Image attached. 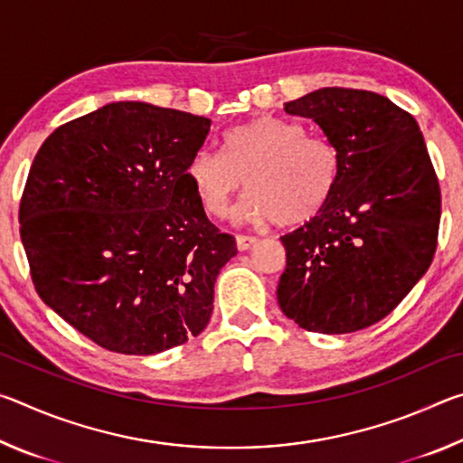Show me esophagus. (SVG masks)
<instances>
[{
	"label": "esophagus",
	"mask_w": 463,
	"mask_h": 463,
	"mask_svg": "<svg viewBox=\"0 0 463 463\" xmlns=\"http://www.w3.org/2000/svg\"><path fill=\"white\" fill-rule=\"evenodd\" d=\"M257 242V237H250V234H237V247L239 250H247Z\"/></svg>",
	"instance_id": "esophagus-1"
}]
</instances>
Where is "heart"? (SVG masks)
Wrapping results in <instances>:
<instances>
[{
	"instance_id": "b5f03b06",
	"label": "heart",
	"mask_w": 463,
	"mask_h": 463,
	"mask_svg": "<svg viewBox=\"0 0 463 463\" xmlns=\"http://www.w3.org/2000/svg\"><path fill=\"white\" fill-rule=\"evenodd\" d=\"M221 153L202 148L187 165V182L202 210L222 218L245 187L239 216L253 222L302 224L323 210L339 179V151L302 124L257 116L226 130Z\"/></svg>"
}]
</instances>
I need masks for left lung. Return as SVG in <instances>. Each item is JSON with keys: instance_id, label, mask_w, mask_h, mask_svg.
<instances>
[{"instance_id": "1", "label": "left lung", "mask_w": 463, "mask_h": 463, "mask_svg": "<svg viewBox=\"0 0 463 463\" xmlns=\"http://www.w3.org/2000/svg\"><path fill=\"white\" fill-rule=\"evenodd\" d=\"M339 151L326 206L281 237V312L312 333L343 335L388 317L433 261L441 190L417 120L380 93L323 88L288 101Z\"/></svg>"}]
</instances>
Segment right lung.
<instances>
[{"instance_id":"obj_1","label":"right lung","mask_w":463,"mask_h":463,"mask_svg":"<svg viewBox=\"0 0 463 463\" xmlns=\"http://www.w3.org/2000/svg\"><path fill=\"white\" fill-rule=\"evenodd\" d=\"M210 120L116 101L44 140L20 202V237L46 307L99 347L155 355L206 328L237 255L187 182Z\"/></svg>"}]
</instances>
